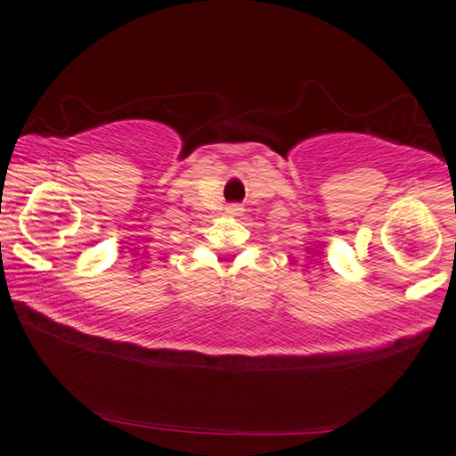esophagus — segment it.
I'll return each mask as SVG.
<instances>
[{"label":"esophagus","mask_w":456,"mask_h":456,"mask_svg":"<svg viewBox=\"0 0 456 456\" xmlns=\"http://www.w3.org/2000/svg\"><path fill=\"white\" fill-rule=\"evenodd\" d=\"M226 214L228 216H240L242 214V208L239 206V203H230V206H226Z\"/></svg>","instance_id":"34e87169"}]
</instances>
